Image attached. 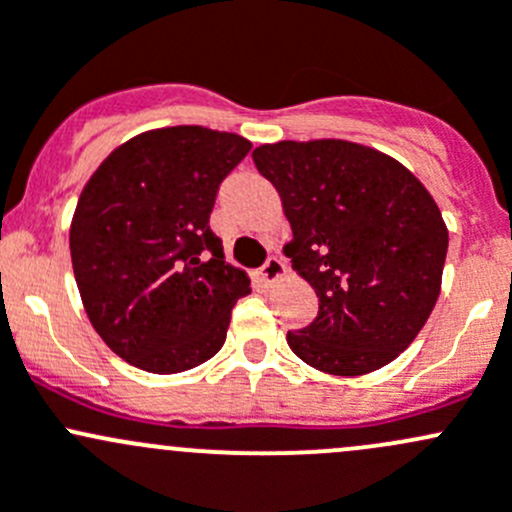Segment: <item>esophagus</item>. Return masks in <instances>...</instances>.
I'll use <instances>...</instances> for the list:
<instances>
[{"instance_id":"esophagus-1","label":"esophagus","mask_w":512,"mask_h":512,"mask_svg":"<svg viewBox=\"0 0 512 512\" xmlns=\"http://www.w3.org/2000/svg\"><path fill=\"white\" fill-rule=\"evenodd\" d=\"M286 273H288L286 271V263H283L278 256H271L266 263H263L261 281L268 283V286H273V283L283 281V278H286Z\"/></svg>"}]
</instances>
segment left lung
Instances as JSON below:
<instances>
[{
    "label": "left lung",
    "mask_w": 512,
    "mask_h": 512,
    "mask_svg": "<svg viewBox=\"0 0 512 512\" xmlns=\"http://www.w3.org/2000/svg\"><path fill=\"white\" fill-rule=\"evenodd\" d=\"M293 239V271L318 295V318L288 333L305 365L360 377L397 360L441 293L449 229L429 189L394 157L350 140L258 145Z\"/></svg>",
    "instance_id": "obj_1"
}]
</instances>
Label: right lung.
Segmentation results:
<instances>
[{"label":"right lung","mask_w":512,"mask_h":512,"mask_svg":"<svg viewBox=\"0 0 512 512\" xmlns=\"http://www.w3.org/2000/svg\"><path fill=\"white\" fill-rule=\"evenodd\" d=\"M249 150L224 130L155 128L115 147L83 187L68 231L78 293L105 345L138 370L212 360L251 293L209 229L221 179Z\"/></svg>","instance_id":"add662e5"}]
</instances>
